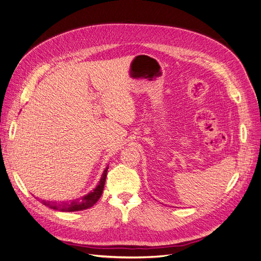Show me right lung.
<instances>
[{
    "mask_svg": "<svg viewBox=\"0 0 261 261\" xmlns=\"http://www.w3.org/2000/svg\"><path fill=\"white\" fill-rule=\"evenodd\" d=\"M108 169L109 168L107 167L106 170L103 171V174H102L101 179L99 181V184L97 185V187L94 188L93 191L91 193H89L88 195L82 197V198L70 200V201H65V202L64 201L58 202V201H44V200H42V203L44 204V206L49 207L51 209L63 211V212H65V211L66 212L81 211V210H85V209H88V208L92 207L93 204L99 200V198L102 195V192H103Z\"/></svg>",
    "mask_w": 261,
    "mask_h": 261,
    "instance_id": "right-lung-1",
    "label": "right lung"
}]
</instances>
